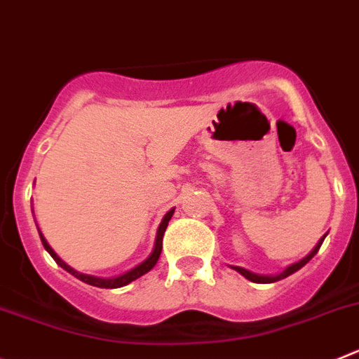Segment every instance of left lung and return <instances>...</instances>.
Returning <instances> with one entry per match:
<instances>
[{"label":"left lung","mask_w":359,"mask_h":359,"mask_svg":"<svg viewBox=\"0 0 359 359\" xmlns=\"http://www.w3.org/2000/svg\"><path fill=\"white\" fill-rule=\"evenodd\" d=\"M324 238H325V235L322 236L320 240H318V244L315 245L313 251H311L310 255L304 256V258H302L301 262H297V263H294V265H290V267H287V269H285V271L281 272V274H278V276H259V274H255V272H251V271H245V269H242V267H233V269H235L236 272H240V274L244 276V278H248L249 281H252V283H274V281H279V279L288 278V276H290V274L297 272L299 269L304 267V265H306V263L310 262V259L313 258L315 255H317L318 249H320V245H322V242H324Z\"/></svg>","instance_id":"8db88e82"}]
</instances>
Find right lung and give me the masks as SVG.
Returning <instances> with one entry per match:
<instances>
[{
	"instance_id": "right-lung-1",
	"label": "right lung",
	"mask_w": 359,
	"mask_h": 359,
	"mask_svg": "<svg viewBox=\"0 0 359 359\" xmlns=\"http://www.w3.org/2000/svg\"><path fill=\"white\" fill-rule=\"evenodd\" d=\"M174 213V208L169 210V212L165 213V217L162 219V222H160V226H158V231H156V240H154V248H153V252H151L149 256H147L146 259H144L140 265H137L135 269H131V271H128L126 274L123 276H117V278H111V279H103V278H96V276H88V274H81V272L74 271L72 267H69L67 263L64 262V259L60 258V256L57 255V252L53 251L51 245L46 242L44 235L41 233V229H39V235H41V240H42V245H44L46 251L49 252V255L53 256V259L60 265L64 271H67L69 274H72L74 278H78L80 281L87 283V285H92V287H100V288H121V287H126L128 283L135 281V279H139L140 276H144L146 272H149L151 269L156 265L158 258H160V252H162V242H163V233H165L167 229V224H169L170 217H172Z\"/></svg>"
}]
</instances>
